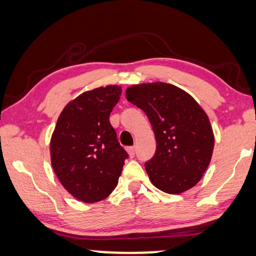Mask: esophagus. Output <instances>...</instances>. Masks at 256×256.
<instances>
[{
    "label": "esophagus",
    "mask_w": 256,
    "mask_h": 256,
    "mask_svg": "<svg viewBox=\"0 0 256 256\" xmlns=\"http://www.w3.org/2000/svg\"><path fill=\"white\" fill-rule=\"evenodd\" d=\"M128 152H129V155H130V156L132 158L135 155V147H129L128 148Z\"/></svg>",
    "instance_id": "34e87169"
}]
</instances>
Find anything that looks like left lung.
Here are the masks:
<instances>
[{
    "label": "left lung",
    "mask_w": 256,
    "mask_h": 256,
    "mask_svg": "<svg viewBox=\"0 0 256 256\" xmlns=\"http://www.w3.org/2000/svg\"><path fill=\"white\" fill-rule=\"evenodd\" d=\"M126 96L146 112L154 130L156 152L144 164L152 184L168 194L193 188L214 149L213 128L201 106L181 88L164 82L134 84Z\"/></svg>",
    "instance_id": "8db88e82"
}]
</instances>
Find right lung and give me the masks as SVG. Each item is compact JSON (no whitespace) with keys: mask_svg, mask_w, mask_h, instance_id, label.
Listing matches in <instances>:
<instances>
[{"mask_svg":"<svg viewBox=\"0 0 256 256\" xmlns=\"http://www.w3.org/2000/svg\"><path fill=\"white\" fill-rule=\"evenodd\" d=\"M118 86L82 92L66 106L50 140L56 176L78 200H104L118 186L127 152L118 141L109 115L120 100Z\"/></svg>","mask_w":256,"mask_h":256,"instance_id":"obj_1","label":"right lung"}]
</instances>
